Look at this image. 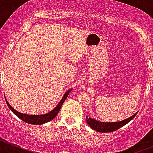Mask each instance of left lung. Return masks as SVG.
I'll return each mask as SVG.
<instances>
[{
    "mask_svg": "<svg viewBox=\"0 0 153 153\" xmlns=\"http://www.w3.org/2000/svg\"><path fill=\"white\" fill-rule=\"evenodd\" d=\"M137 114V113H136L135 114H133L132 117H130L129 118L126 119V120H122V121H120V122H114V123H106V122H100V121H97L96 120H93V119L88 118V117H86V123H88V125L90 126V128H92L94 130L97 131L99 132H113V131H116L117 129H119L120 128L123 127V126H125L126 124H127L129 122H130L132 119L136 117V115Z\"/></svg>",
    "mask_w": 153,
    "mask_h": 153,
    "instance_id": "8db88e82",
    "label": "left lung"
}]
</instances>
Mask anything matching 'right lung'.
<instances>
[{
	"mask_svg": "<svg viewBox=\"0 0 153 153\" xmlns=\"http://www.w3.org/2000/svg\"><path fill=\"white\" fill-rule=\"evenodd\" d=\"M70 91H71V90H69L68 91L65 93L63 98L61 99V100L60 101V102L58 103V105L54 108V109H52V110H51V112H49V113L43 115H27L19 113L18 111L15 110V109H13V108L10 106L6 99H5V100H6V102L7 104L8 107L10 108V110H11L16 116H17L19 118L21 119V120H23V121H24L25 123H27L29 124H33V125H41V124L50 122V121H51V120H53V119L55 118V117H56V115H57V113H59V111H60V108H61L62 105H63V103L64 102L65 100H66V99L67 98V97H68L69 93H70Z\"/></svg>",
	"mask_w": 153,
	"mask_h": 153,
	"instance_id": "add662e5",
	"label": "right lung"
}]
</instances>
